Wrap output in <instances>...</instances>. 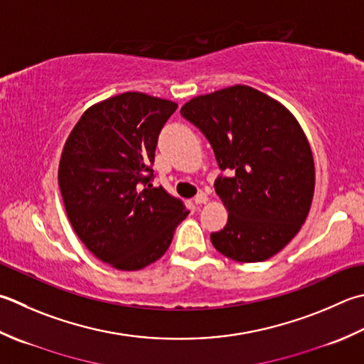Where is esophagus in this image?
<instances>
[{"instance_id":"34e87169","label":"esophagus","mask_w":364,"mask_h":364,"mask_svg":"<svg viewBox=\"0 0 364 364\" xmlns=\"http://www.w3.org/2000/svg\"><path fill=\"white\" fill-rule=\"evenodd\" d=\"M194 202H196V205H203V203L208 202V196H206L205 192H198V194L194 198Z\"/></svg>"}]
</instances>
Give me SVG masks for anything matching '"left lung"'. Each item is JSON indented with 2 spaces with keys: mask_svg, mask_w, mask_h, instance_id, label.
I'll list each match as a JSON object with an SVG mask.
<instances>
[{
  "mask_svg": "<svg viewBox=\"0 0 364 364\" xmlns=\"http://www.w3.org/2000/svg\"><path fill=\"white\" fill-rule=\"evenodd\" d=\"M180 113L210 141L223 170L215 189L229 220L211 233L213 246L246 263L279 252L308 218L316 184L311 146L295 117L246 85L191 99Z\"/></svg>",
  "mask_w": 364,
  "mask_h": 364,
  "instance_id": "1",
  "label": "left lung"
}]
</instances>
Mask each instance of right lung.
I'll return each instance as SVG.
<instances>
[{
    "label": "right lung",
    "mask_w": 364,
    "mask_h": 364,
    "mask_svg": "<svg viewBox=\"0 0 364 364\" xmlns=\"http://www.w3.org/2000/svg\"><path fill=\"white\" fill-rule=\"evenodd\" d=\"M176 104L123 92L83 113L64 145L58 183L69 223L99 260L135 272L162 257L183 200L153 186L158 139Z\"/></svg>",
    "instance_id": "1"
}]
</instances>
